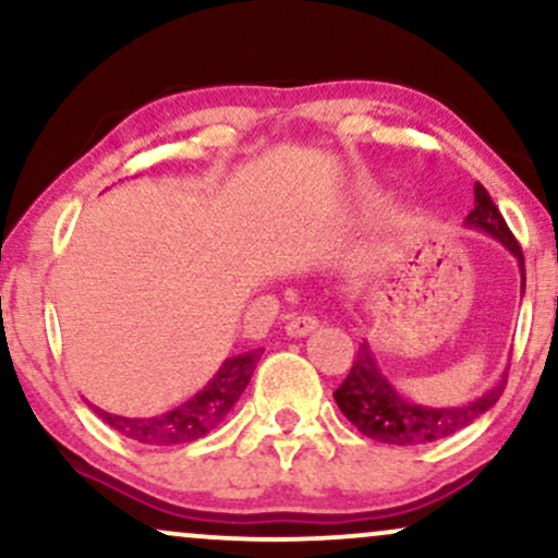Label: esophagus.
I'll list each match as a JSON object with an SVG mask.
<instances>
[{"mask_svg": "<svg viewBox=\"0 0 558 558\" xmlns=\"http://www.w3.org/2000/svg\"><path fill=\"white\" fill-rule=\"evenodd\" d=\"M319 328V319L317 317H312V315H299V317H293L291 323L286 325V336H291V338H304V336H310V332H315Z\"/></svg>", "mask_w": 558, "mask_h": 558, "instance_id": "esophagus-1", "label": "esophagus"}]
</instances>
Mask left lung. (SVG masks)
I'll return each mask as SVG.
<instances>
[{"mask_svg": "<svg viewBox=\"0 0 558 558\" xmlns=\"http://www.w3.org/2000/svg\"><path fill=\"white\" fill-rule=\"evenodd\" d=\"M464 226L480 233L496 239L511 257L517 259L522 278V293H524V257L520 243L514 241L509 226L498 213V207L493 204V198L483 185L475 183V209L464 217ZM506 383V373L501 380L496 383L490 390H485L483 396L462 407H425L401 393L393 383L383 375L380 364H377L373 349L364 341L360 345V354H356L354 367L341 388L332 393L338 409L343 412V417L356 427V430L367 435V438L380 440V444L390 446H420L430 444V440L448 438V435L464 430L466 425H472L477 417H483L485 412L498 401Z\"/></svg>", "mask_w": 558, "mask_h": 558, "instance_id": "1", "label": "left lung"}]
</instances>
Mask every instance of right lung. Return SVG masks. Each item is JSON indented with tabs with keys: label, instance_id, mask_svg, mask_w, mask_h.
<instances>
[{
	"label": "right lung",
	"instance_id": "right-lung-1",
	"mask_svg": "<svg viewBox=\"0 0 558 558\" xmlns=\"http://www.w3.org/2000/svg\"><path fill=\"white\" fill-rule=\"evenodd\" d=\"M262 356V349L246 351V354L228 356L220 364L213 380L202 390H196L189 401L178 403L170 412L155 414V417H120V414H110L105 409H92L105 420L112 430L123 433L125 438L136 440L144 446H183L194 444V440L204 438L213 433L222 420L228 417L230 409L241 399L243 388L252 380L254 367H257Z\"/></svg>",
	"mask_w": 558,
	"mask_h": 558
}]
</instances>
